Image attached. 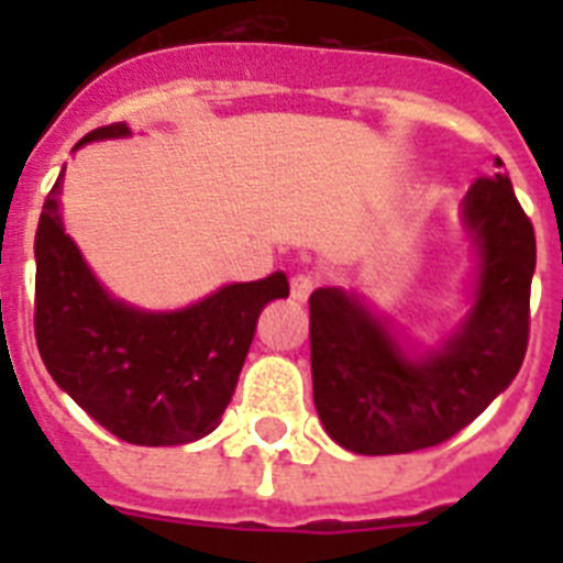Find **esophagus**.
I'll list each match as a JSON object with an SVG mask.
<instances>
[{
  "mask_svg": "<svg viewBox=\"0 0 563 563\" xmlns=\"http://www.w3.org/2000/svg\"><path fill=\"white\" fill-rule=\"evenodd\" d=\"M312 289H316V277H312V274L300 272L291 277V298L300 300V303L312 295Z\"/></svg>",
  "mask_w": 563,
  "mask_h": 563,
  "instance_id": "34e87169",
  "label": "esophagus"
}]
</instances>
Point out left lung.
I'll use <instances>...</instances> for the list:
<instances>
[{
    "instance_id": "left-lung-1",
    "label": "left lung",
    "mask_w": 563,
    "mask_h": 563,
    "mask_svg": "<svg viewBox=\"0 0 563 563\" xmlns=\"http://www.w3.org/2000/svg\"><path fill=\"white\" fill-rule=\"evenodd\" d=\"M479 242L476 303L441 351L411 360L342 289L309 295L312 394L335 444L360 455L444 444L506 391L529 344L534 228L511 180L482 175L464 198Z\"/></svg>"
}]
</instances>
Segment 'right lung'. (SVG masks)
<instances>
[{
  "instance_id": "obj_1",
  "label": "right lung",
  "mask_w": 563,
  "mask_h": 563,
  "mask_svg": "<svg viewBox=\"0 0 563 563\" xmlns=\"http://www.w3.org/2000/svg\"><path fill=\"white\" fill-rule=\"evenodd\" d=\"M125 134V122H117L81 143ZM60 178L46 195L34 239V335L43 365L128 444L172 446L210 435L236 391L256 318L268 300L289 295L286 274L233 283L180 312L125 307L101 289L64 233Z\"/></svg>"
}]
</instances>
